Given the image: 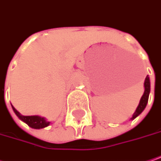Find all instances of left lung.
<instances>
[{"mask_svg": "<svg viewBox=\"0 0 161 161\" xmlns=\"http://www.w3.org/2000/svg\"><path fill=\"white\" fill-rule=\"evenodd\" d=\"M149 93H150V80H149L148 75H147L146 78H145V81H144V93H143V96L141 97V98L139 100V104L137 106L135 113L133 114L132 118H130L131 120L135 119L137 116H139L143 112V110L145 109L147 104V101H148Z\"/></svg>", "mask_w": 161, "mask_h": 161, "instance_id": "obj_1", "label": "left lung"}]
</instances>
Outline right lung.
<instances>
[{
	"mask_svg": "<svg viewBox=\"0 0 161 161\" xmlns=\"http://www.w3.org/2000/svg\"><path fill=\"white\" fill-rule=\"evenodd\" d=\"M12 108H13V110L15 113V115L32 128L40 129V128H46V127H48L50 125V122L47 121L46 118H43V117H40V116H23L13 106H12Z\"/></svg>",
	"mask_w": 161,
	"mask_h": 161,
	"instance_id": "add662e5",
	"label": "right lung"
}]
</instances>
